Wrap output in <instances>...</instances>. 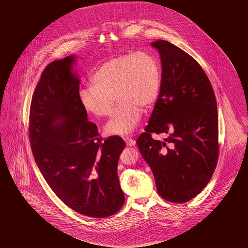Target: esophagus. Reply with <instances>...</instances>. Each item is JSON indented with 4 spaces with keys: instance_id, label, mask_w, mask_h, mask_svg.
<instances>
[{
    "instance_id": "34e87169",
    "label": "esophagus",
    "mask_w": 248,
    "mask_h": 248,
    "mask_svg": "<svg viewBox=\"0 0 248 248\" xmlns=\"http://www.w3.org/2000/svg\"><path fill=\"white\" fill-rule=\"evenodd\" d=\"M124 139L125 143H126V144H127V146H134V145H135V139H133V138H131V137H129V136L124 137Z\"/></svg>"
}]
</instances>
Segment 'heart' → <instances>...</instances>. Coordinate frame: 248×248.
<instances>
[{"label":"heart","mask_w":248,"mask_h":248,"mask_svg":"<svg viewBox=\"0 0 248 248\" xmlns=\"http://www.w3.org/2000/svg\"><path fill=\"white\" fill-rule=\"evenodd\" d=\"M91 82L92 85L79 92L84 111L97 117L109 116L115 96L120 103L105 131L127 135L137 126L142 108H150L155 103L162 83V68L152 53H121L98 68Z\"/></svg>","instance_id":"heart-1"}]
</instances>
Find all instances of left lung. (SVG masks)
Segmentation results:
<instances>
[{"mask_svg": "<svg viewBox=\"0 0 248 248\" xmlns=\"http://www.w3.org/2000/svg\"><path fill=\"white\" fill-rule=\"evenodd\" d=\"M161 56L162 83L144 131L136 143L154 173L159 195L186 203L203 191L217 164L216 95L203 68L179 47L153 42ZM152 133H166L164 142Z\"/></svg>", "mask_w": 248, "mask_h": 248, "instance_id": "obj_1", "label": "left lung"}]
</instances>
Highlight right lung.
<instances>
[{
  "label": "right lung",
  "mask_w": 248,
  "mask_h": 248,
  "mask_svg": "<svg viewBox=\"0 0 248 248\" xmlns=\"http://www.w3.org/2000/svg\"><path fill=\"white\" fill-rule=\"evenodd\" d=\"M75 56L45 68L31 98L29 139L45 181L61 200L90 217L113 216L124 203L117 165L125 143L117 135L103 139L87 121L79 100Z\"/></svg>",
  "instance_id": "right-lung-1"
}]
</instances>
